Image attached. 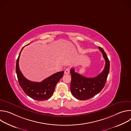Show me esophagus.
I'll return each instance as SVG.
<instances>
[{
    "label": "esophagus",
    "instance_id": "1",
    "mask_svg": "<svg viewBox=\"0 0 131 131\" xmlns=\"http://www.w3.org/2000/svg\"><path fill=\"white\" fill-rule=\"evenodd\" d=\"M69 73H70V69L69 68H66L64 71V73L68 74H69Z\"/></svg>",
    "mask_w": 131,
    "mask_h": 131
}]
</instances>
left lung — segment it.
Returning a JSON list of instances; mask_svg holds the SVG:
<instances>
[{
    "label": "left lung",
    "instance_id": "obj_1",
    "mask_svg": "<svg viewBox=\"0 0 131 131\" xmlns=\"http://www.w3.org/2000/svg\"><path fill=\"white\" fill-rule=\"evenodd\" d=\"M99 48L105 60V66L103 71L98 76L86 78L76 72L74 68L70 70V91L72 95L78 100H86L93 97L99 93L105 85L109 71L110 62L104 50L100 47Z\"/></svg>",
    "mask_w": 131,
    "mask_h": 131
}]
</instances>
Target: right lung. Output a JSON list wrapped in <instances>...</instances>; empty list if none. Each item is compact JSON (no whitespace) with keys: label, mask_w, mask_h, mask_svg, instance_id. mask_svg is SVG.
<instances>
[{"label":"right lung","mask_w":131,"mask_h":131,"mask_svg":"<svg viewBox=\"0 0 131 131\" xmlns=\"http://www.w3.org/2000/svg\"><path fill=\"white\" fill-rule=\"evenodd\" d=\"M24 47L18 55L16 63V72L18 83L25 94L31 99L39 101L47 100L53 95L55 87L63 76L64 71L54 73L40 82L28 80L23 75L18 65L20 54Z\"/></svg>","instance_id":"add662e5"}]
</instances>
